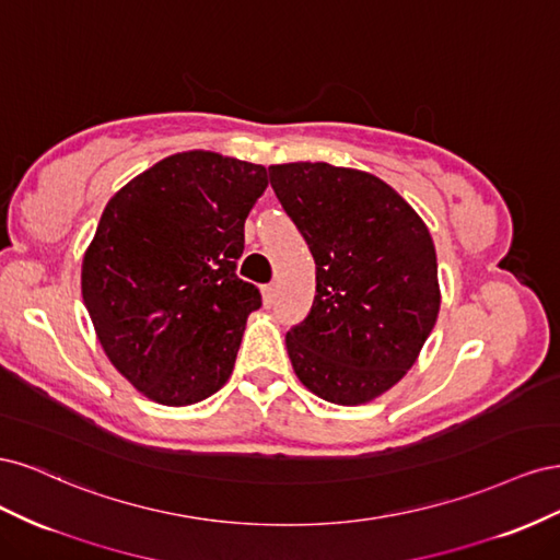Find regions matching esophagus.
I'll return each instance as SVG.
<instances>
[{
	"label": "esophagus",
	"instance_id": "34e87169",
	"mask_svg": "<svg viewBox=\"0 0 560 560\" xmlns=\"http://www.w3.org/2000/svg\"><path fill=\"white\" fill-rule=\"evenodd\" d=\"M261 294H264V303H266V306H273V301H276V284H264V287H261Z\"/></svg>",
	"mask_w": 560,
	"mask_h": 560
}]
</instances>
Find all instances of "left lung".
Listing matches in <instances>:
<instances>
[{"label":"left lung","mask_w":560,"mask_h":560,"mask_svg":"<svg viewBox=\"0 0 560 560\" xmlns=\"http://www.w3.org/2000/svg\"><path fill=\"white\" fill-rule=\"evenodd\" d=\"M270 186L315 259L308 317L287 352L311 393L341 406L404 378L439 315L425 222L383 179L329 163L270 165Z\"/></svg>","instance_id":"1"}]
</instances>
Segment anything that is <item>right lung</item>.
Segmentation results:
<instances>
[{
  "mask_svg": "<svg viewBox=\"0 0 560 560\" xmlns=\"http://www.w3.org/2000/svg\"><path fill=\"white\" fill-rule=\"evenodd\" d=\"M266 167L184 151L116 191L83 254L81 294L109 362L165 406L214 395L261 306L235 276Z\"/></svg>",
  "mask_w": 560,
  "mask_h": 560,
  "instance_id": "right-lung-1",
  "label": "right lung"
}]
</instances>
